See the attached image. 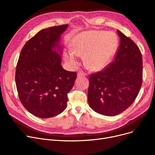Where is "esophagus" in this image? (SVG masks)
<instances>
[{"mask_svg":"<svg viewBox=\"0 0 155 155\" xmlns=\"http://www.w3.org/2000/svg\"><path fill=\"white\" fill-rule=\"evenodd\" d=\"M87 75V74L85 73H84V72H83L82 71H79L78 73H77V76L78 77H85V76H86Z\"/></svg>","mask_w":155,"mask_h":155,"instance_id":"esophagus-1","label":"esophagus"}]
</instances>
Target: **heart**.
<instances>
[{
	"label": "heart",
	"instance_id": "heart-1",
	"mask_svg": "<svg viewBox=\"0 0 155 155\" xmlns=\"http://www.w3.org/2000/svg\"><path fill=\"white\" fill-rule=\"evenodd\" d=\"M118 46L119 39L115 33L100 31L84 32L72 40L71 51L65 54V59L74 64L77 56L84 55L85 65L91 70L99 71L108 65Z\"/></svg>",
	"mask_w": 155,
	"mask_h": 155
}]
</instances>
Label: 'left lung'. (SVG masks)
<instances>
[{
    "mask_svg": "<svg viewBox=\"0 0 155 155\" xmlns=\"http://www.w3.org/2000/svg\"><path fill=\"white\" fill-rule=\"evenodd\" d=\"M120 45L115 59L89 76L87 98L96 112L114 116L133 104L142 82V57L137 45L117 31Z\"/></svg>",
    "mask_w": 155,
    "mask_h": 155,
    "instance_id": "1",
    "label": "left lung"
}]
</instances>
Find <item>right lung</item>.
I'll return each mask as SVG.
<instances>
[{
	"label": "right lung",
	"instance_id": "add662e5",
	"mask_svg": "<svg viewBox=\"0 0 155 155\" xmlns=\"http://www.w3.org/2000/svg\"><path fill=\"white\" fill-rule=\"evenodd\" d=\"M68 25L45 28L31 38L21 49L15 81L19 98L27 110L39 118L56 116L65 110L68 93L77 73L61 65V35Z\"/></svg>",
	"mask_w": 155,
	"mask_h": 155
}]
</instances>
